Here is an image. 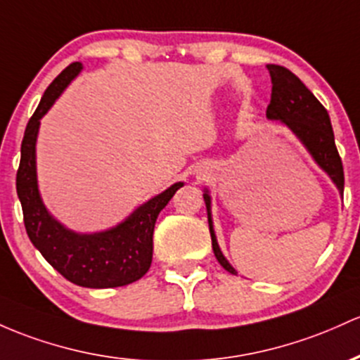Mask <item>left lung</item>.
Segmentation results:
<instances>
[{
  "label": "left lung",
  "instance_id": "left-lung-1",
  "mask_svg": "<svg viewBox=\"0 0 360 360\" xmlns=\"http://www.w3.org/2000/svg\"><path fill=\"white\" fill-rule=\"evenodd\" d=\"M266 68L271 77V101L266 108V117L270 121L285 126L287 129L294 133L295 138L313 157V160L319 165V169L325 171L328 177L333 181V184L342 195L345 177H343L342 159L338 155L337 147H335L333 128H331L328 110L290 70L278 65H268ZM203 200L207 205L212 248L215 252V258L229 274L238 275V270L227 262L219 243H217L212 219V196L207 188L203 189Z\"/></svg>",
  "mask_w": 360,
  "mask_h": 360
}]
</instances>
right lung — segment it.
<instances>
[{"instance_id":"obj_1","label":"right lung","mask_w":360,"mask_h":360,"mask_svg":"<svg viewBox=\"0 0 360 360\" xmlns=\"http://www.w3.org/2000/svg\"><path fill=\"white\" fill-rule=\"evenodd\" d=\"M73 63L54 78L30 117L22 140L17 172V195L23 210L27 234L46 262L70 280L86 289H112L136 282L148 271L153 255V227L157 217L184 183H174L129 213L122 222L98 232H77L59 222L46 208L39 191L37 145L41 120L61 97L78 73Z\"/></svg>"}]
</instances>
